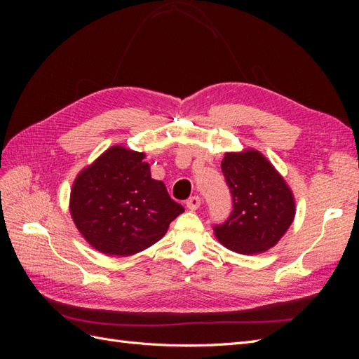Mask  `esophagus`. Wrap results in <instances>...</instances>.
Masks as SVG:
<instances>
[{
  "instance_id": "34e87169",
  "label": "esophagus",
  "mask_w": 359,
  "mask_h": 359,
  "mask_svg": "<svg viewBox=\"0 0 359 359\" xmlns=\"http://www.w3.org/2000/svg\"><path fill=\"white\" fill-rule=\"evenodd\" d=\"M186 205H187V208H189V210H191V211L198 210L199 206H201V198H199V196H191V198H189V199H187Z\"/></svg>"
}]
</instances>
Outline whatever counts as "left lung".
I'll return each instance as SVG.
<instances>
[{
  "label": "left lung",
  "mask_w": 359,
  "mask_h": 359,
  "mask_svg": "<svg viewBox=\"0 0 359 359\" xmlns=\"http://www.w3.org/2000/svg\"><path fill=\"white\" fill-rule=\"evenodd\" d=\"M222 172L232 194V211L214 224L219 241L241 255L264 253L274 247L295 217V201L285 180L255 149L227 153Z\"/></svg>",
  "instance_id": "obj_1"
}]
</instances>
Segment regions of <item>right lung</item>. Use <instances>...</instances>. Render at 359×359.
I'll list each match as a JSON object with an SVG mask.
<instances>
[{"label": "right lung", "mask_w": 359, "mask_h": 359, "mask_svg": "<svg viewBox=\"0 0 359 359\" xmlns=\"http://www.w3.org/2000/svg\"><path fill=\"white\" fill-rule=\"evenodd\" d=\"M144 154L112 147L79 173L70 212L83 238L99 252L130 256L166 233L184 211L161 181L151 178Z\"/></svg>", "instance_id": "obj_1"}]
</instances>
